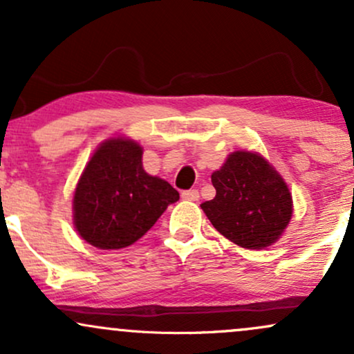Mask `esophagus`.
Returning <instances> with one entry per match:
<instances>
[{"mask_svg":"<svg viewBox=\"0 0 354 354\" xmlns=\"http://www.w3.org/2000/svg\"><path fill=\"white\" fill-rule=\"evenodd\" d=\"M181 198H183V200H185V201H198V200H200V193H198V189L183 191Z\"/></svg>","mask_w":354,"mask_h":354,"instance_id":"34e87169","label":"esophagus"}]
</instances>
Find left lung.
<instances>
[{"instance_id":"left-lung-1","label":"left lung","mask_w":354,"mask_h":354,"mask_svg":"<svg viewBox=\"0 0 354 354\" xmlns=\"http://www.w3.org/2000/svg\"><path fill=\"white\" fill-rule=\"evenodd\" d=\"M211 183L216 196L201 209L223 236L246 250H265L283 236L293 216V196L265 156L233 151Z\"/></svg>"}]
</instances>
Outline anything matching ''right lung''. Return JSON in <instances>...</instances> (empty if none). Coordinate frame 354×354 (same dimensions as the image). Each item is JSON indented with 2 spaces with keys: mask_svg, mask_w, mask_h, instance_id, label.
<instances>
[{
  "mask_svg": "<svg viewBox=\"0 0 354 354\" xmlns=\"http://www.w3.org/2000/svg\"><path fill=\"white\" fill-rule=\"evenodd\" d=\"M143 148L131 138H108L81 173L73 196V225L98 250L138 241L180 200L168 181L143 168Z\"/></svg>",
  "mask_w": 354,
  "mask_h": 354,
  "instance_id": "add662e5",
  "label": "right lung"
}]
</instances>
